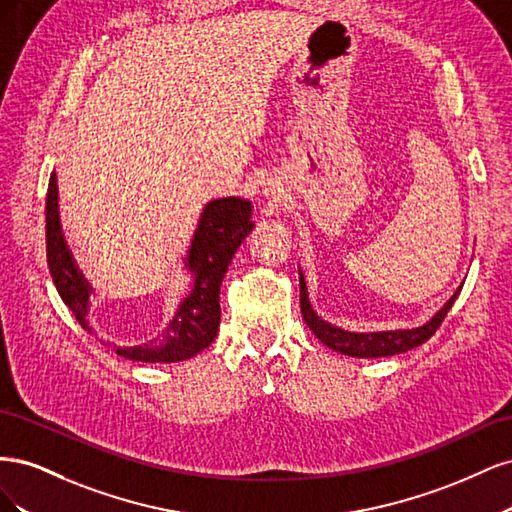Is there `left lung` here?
I'll return each mask as SVG.
<instances>
[{
  "mask_svg": "<svg viewBox=\"0 0 512 512\" xmlns=\"http://www.w3.org/2000/svg\"><path fill=\"white\" fill-rule=\"evenodd\" d=\"M299 282H301V314H303V320L307 322V327L312 329V333H316L320 342L327 344L331 350L348 354V356H359V359L393 356V354L406 352V350H412L416 346L425 344L427 339L440 329L442 320L446 318L448 309L453 307L457 294H459V290H457L453 297L446 301V305L440 309V312L418 329L384 331V333H350V331L337 329V327H333V324L318 318V314L314 312L312 305H309V301H307V288H305L303 275L299 277Z\"/></svg>",
  "mask_w": 512,
  "mask_h": 512,
  "instance_id": "1",
  "label": "left lung"
}]
</instances>
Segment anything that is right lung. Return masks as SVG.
Returning <instances> with one entry per match:
<instances>
[{"label": "right lung", "mask_w": 512, "mask_h": 512, "mask_svg": "<svg viewBox=\"0 0 512 512\" xmlns=\"http://www.w3.org/2000/svg\"><path fill=\"white\" fill-rule=\"evenodd\" d=\"M250 215V203L235 196L213 200L205 207L188 256V267L196 273L192 294L179 305L173 322L160 337L136 348H117V354L143 363H175L190 359L213 342L220 327V286L237 247L254 228ZM46 260L59 297L91 333L87 322L91 288L76 269L61 235L55 173H51L46 190Z\"/></svg>", "instance_id": "add662e5"}]
</instances>
